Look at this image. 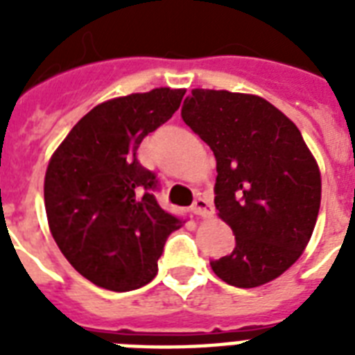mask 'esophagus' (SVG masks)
<instances>
[{
    "label": "esophagus",
    "mask_w": 355,
    "mask_h": 355,
    "mask_svg": "<svg viewBox=\"0 0 355 355\" xmlns=\"http://www.w3.org/2000/svg\"><path fill=\"white\" fill-rule=\"evenodd\" d=\"M191 210H193L195 216H200V217H210L214 214V206L210 205V200L205 199V197H197L191 206Z\"/></svg>",
    "instance_id": "obj_1"
}]
</instances>
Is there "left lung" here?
<instances>
[{
  "label": "left lung",
  "mask_w": 355,
  "mask_h": 355,
  "mask_svg": "<svg viewBox=\"0 0 355 355\" xmlns=\"http://www.w3.org/2000/svg\"><path fill=\"white\" fill-rule=\"evenodd\" d=\"M180 114L214 150L216 208L236 236L211 269L236 287L275 280L300 258L319 216L320 171L302 134L250 94L195 88Z\"/></svg>",
  "instance_id": "obj_1"
}]
</instances>
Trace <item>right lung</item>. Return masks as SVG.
Returning a JSON list of instances; mask_svg holds the SVG:
<instances>
[{"mask_svg":"<svg viewBox=\"0 0 355 355\" xmlns=\"http://www.w3.org/2000/svg\"><path fill=\"white\" fill-rule=\"evenodd\" d=\"M186 90L155 88L97 105L53 153L44 200L53 239L75 270L110 291L158 272L167 236L182 227L156 202V175L138 147L180 107Z\"/></svg>","mask_w":355,"mask_h":355,"instance_id":"right-lung-1","label":"right lung"}]
</instances>
